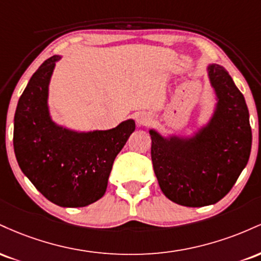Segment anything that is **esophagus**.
I'll return each mask as SVG.
<instances>
[{"instance_id": "1", "label": "esophagus", "mask_w": 261, "mask_h": 261, "mask_svg": "<svg viewBox=\"0 0 261 261\" xmlns=\"http://www.w3.org/2000/svg\"><path fill=\"white\" fill-rule=\"evenodd\" d=\"M136 121H137V124L142 125V126H143V125H148L149 122L152 121L151 114H148V113H140L139 115H137Z\"/></svg>"}]
</instances>
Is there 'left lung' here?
I'll return each instance as SVG.
<instances>
[{"instance_id":"8db88e82","label":"left lung","mask_w":261,"mask_h":261,"mask_svg":"<svg viewBox=\"0 0 261 261\" xmlns=\"http://www.w3.org/2000/svg\"><path fill=\"white\" fill-rule=\"evenodd\" d=\"M215 93L207 122L190 135H162L149 128L151 157L161 190L170 201L188 207L214 205L229 193L247 166L251 149L249 112L228 72L208 64Z\"/></svg>"}]
</instances>
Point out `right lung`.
Returning <instances> with one entry per match:
<instances>
[{
    "label": "right lung",
    "instance_id": "right-lung-1",
    "mask_svg": "<svg viewBox=\"0 0 261 261\" xmlns=\"http://www.w3.org/2000/svg\"><path fill=\"white\" fill-rule=\"evenodd\" d=\"M60 59H47L20 95L13 147L19 168L49 201L61 207H83L106 194L114 160L135 131V120L91 131L72 130L54 121L49 86Z\"/></svg>",
    "mask_w": 261,
    "mask_h": 261
}]
</instances>
